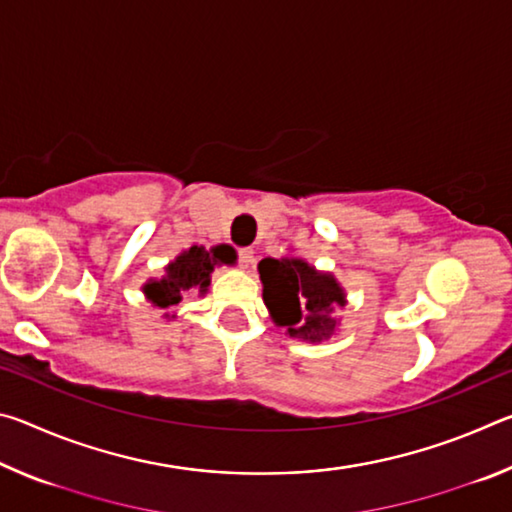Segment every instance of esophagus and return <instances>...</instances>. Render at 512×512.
<instances>
[{
  "mask_svg": "<svg viewBox=\"0 0 512 512\" xmlns=\"http://www.w3.org/2000/svg\"><path fill=\"white\" fill-rule=\"evenodd\" d=\"M253 248H241L239 250V264L241 268H248L250 264H253Z\"/></svg>",
  "mask_w": 512,
  "mask_h": 512,
  "instance_id": "obj_1",
  "label": "esophagus"
}]
</instances>
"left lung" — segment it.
<instances>
[{"label": "left lung", "mask_w": 512, "mask_h": 512, "mask_svg": "<svg viewBox=\"0 0 512 512\" xmlns=\"http://www.w3.org/2000/svg\"><path fill=\"white\" fill-rule=\"evenodd\" d=\"M264 284V305L275 325L309 343L329 339L336 329L334 307L345 305V293L332 273H320L300 257H266L257 266Z\"/></svg>", "instance_id": "1"}]
</instances>
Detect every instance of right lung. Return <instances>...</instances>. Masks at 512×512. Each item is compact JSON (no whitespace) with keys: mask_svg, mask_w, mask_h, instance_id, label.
Segmentation results:
<instances>
[{"mask_svg":"<svg viewBox=\"0 0 512 512\" xmlns=\"http://www.w3.org/2000/svg\"><path fill=\"white\" fill-rule=\"evenodd\" d=\"M219 264H235V250L225 244L210 250H205L203 246H192L189 250H183L164 268L160 280L146 282L142 291L155 307L169 309L178 305L185 293L198 291L203 296L207 287H210L214 266Z\"/></svg>","mask_w":512,"mask_h":512,"instance_id":"right-lung-1","label":"right lung"}]
</instances>
